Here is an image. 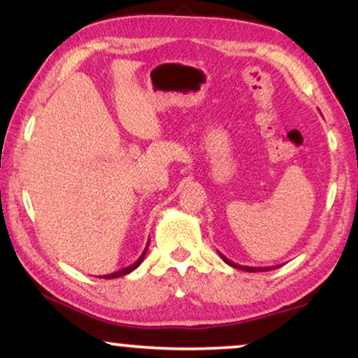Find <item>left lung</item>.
<instances>
[{
    "label": "left lung",
    "mask_w": 358,
    "mask_h": 358,
    "mask_svg": "<svg viewBox=\"0 0 358 358\" xmlns=\"http://www.w3.org/2000/svg\"><path fill=\"white\" fill-rule=\"evenodd\" d=\"M219 255H221V259L226 262L227 265H231V266H234V268H237V270H244V271H252V273H254V271H270V270H273V268H278V266H247V265H239V264H234V262L232 260H229L226 255H222L221 252H217Z\"/></svg>",
    "instance_id": "1"
}]
</instances>
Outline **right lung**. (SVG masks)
I'll return each instance as SVG.
<instances>
[{
    "label": "right lung",
    "mask_w": 358,
    "mask_h": 358,
    "mask_svg": "<svg viewBox=\"0 0 358 358\" xmlns=\"http://www.w3.org/2000/svg\"><path fill=\"white\" fill-rule=\"evenodd\" d=\"M147 249H149V244L145 245V249H144V252H142L141 254V257L139 259H137L134 264L132 265H129V266H126V268H121V270H117V271H114V273H109V275H104L103 278H119V276H124V275H127V273H131L132 270H136L137 266H139L142 262H144V259H145V254H147Z\"/></svg>",
    "instance_id": "right-lung-1"
}]
</instances>
